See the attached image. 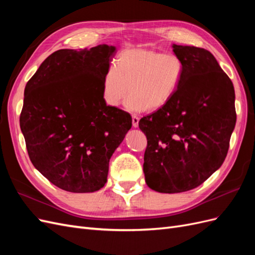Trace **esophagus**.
I'll return each instance as SVG.
<instances>
[{"instance_id": "esophagus-1", "label": "esophagus", "mask_w": 255, "mask_h": 255, "mask_svg": "<svg viewBox=\"0 0 255 255\" xmlns=\"http://www.w3.org/2000/svg\"><path fill=\"white\" fill-rule=\"evenodd\" d=\"M132 123H133L134 128L138 127V123H139V118H138V116H136V115L132 116Z\"/></svg>"}]
</instances>
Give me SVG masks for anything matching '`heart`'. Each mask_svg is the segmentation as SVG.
Here are the masks:
<instances>
[{
    "instance_id": "1",
    "label": "heart",
    "mask_w": 255,
    "mask_h": 255,
    "mask_svg": "<svg viewBox=\"0 0 255 255\" xmlns=\"http://www.w3.org/2000/svg\"><path fill=\"white\" fill-rule=\"evenodd\" d=\"M184 75L182 59L172 53L132 48L120 53L117 65L106 69L102 97L107 105L117 107L129 94L127 110L139 113L165 106L179 89Z\"/></svg>"
}]
</instances>
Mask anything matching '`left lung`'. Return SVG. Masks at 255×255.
Returning <instances> with one entry per match:
<instances>
[{
  "label": "left lung",
  "instance_id": "left-lung-1",
  "mask_svg": "<svg viewBox=\"0 0 255 255\" xmlns=\"http://www.w3.org/2000/svg\"><path fill=\"white\" fill-rule=\"evenodd\" d=\"M172 48L184 64L180 87L139 121L148 140L145 183L164 194L194 189L219 169L236 123L233 83L213 54L189 45Z\"/></svg>",
  "mask_w": 255,
  "mask_h": 255
}]
</instances>
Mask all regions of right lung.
<instances>
[{
	"label": "right lung",
	"instance_id": "1",
	"mask_svg": "<svg viewBox=\"0 0 255 255\" xmlns=\"http://www.w3.org/2000/svg\"><path fill=\"white\" fill-rule=\"evenodd\" d=\"M113 45L52 53L24 89L20 128L30 161L66 191L94 192L107 182L109 163L132 128V117L107 106L103 76Z\"/></svg>",
	"mask_w": 255,
	"mask_h": 255
}]
</instances>
